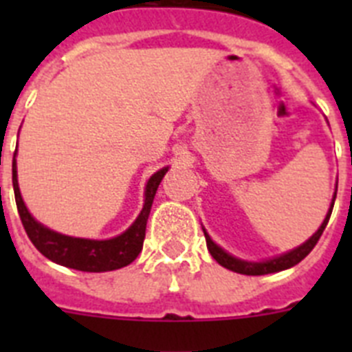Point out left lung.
I'll use <instances>...</instances> for the list:
<instances>
[{
	"instance_id": "left-lung-1",
	"label": "left lung",
	"mask_w": 352,
	"mask_h": 352,
	"mask_svg": "<svg viewBox=\"0 0 352 352\" xmlns=\"http://www.w3.org/2000/svg\"><path fill=\"white\" fill-rule=\"evenodd\" d=\"M335 197H337V190H335L333 201H331V208H329L328 213H326V219H324V222L321 223V227H319V229H317V231L314 232V234L310 236V238L307 239L303 245L296 247L294 250L287 252V254H282V256L273 257V259L263 261V263H248V261L236 259V257H232L231 254H227L223 248H220L219 245L214 243L213 239L210 238V234H208V232L203 229L204 238H206L208 250H210L211 257H213V259L217 261L220 266H223V268H227V270H231V272L241 273V275H268V273H276V272H282V270L292 268L294 264H298L300 261H303L305 257L309 256L310 252H312V248L316 247L317 241H319L322 231H324L326 226H328L329 217H331V210H333Z\"/></svg>"
}]
</instances>
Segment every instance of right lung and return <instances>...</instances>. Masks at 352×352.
<instances>
[{"mask_svg":"<svg viewBox=\"0 0 352 352\" xmlns=\"http://www.w3.org/2000/svg\"><path fill=\"white\" fill-rule=\"evenodd\" d=\"M15 155H17V149H15L14 162H12V183H14L15 204H17L19 217H21L24 229H26L28 238L31 239V243L35 245L40 254H43L52 263L67 266V268L91 273L113 272V270H120L132 263V261H135V257L141 254L142 243H144L146 222H148L155 194H157L158 185H160L162 178L166 176L169 167L157 170L148 179L144 190V206H142L135 222L123 234L111 239H84L72 238V236L51 231L49 227L42 226L31 217L23 197H21V190H19Z\"/></svg>","mask_w":352,"mask_h":352,"instance_id":"add662e5","label":"right lung"}]
</instances>
